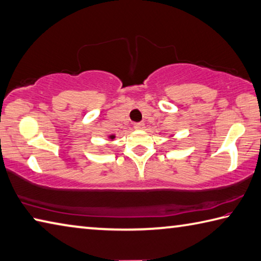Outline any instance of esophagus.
<instances>
[{
    "mask_svg": "<svg viewBox=\"0 0 261 261\" xmlns=\"http://www.w3.org/2000/svg\"><path fill=\"white\" fill-rule=\"evenodd\" d=\"M145 127V123L144 122H139V123H135V129L137 130H141Z\"/></svg>",
    "mask_w": 261,
    "mask_h": 261,
    "instance_id": "1",
    "label": "esophagus"
}]
</instances>
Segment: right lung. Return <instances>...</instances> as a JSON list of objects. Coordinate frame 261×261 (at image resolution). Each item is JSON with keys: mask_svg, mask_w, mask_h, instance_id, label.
Returning a JSON list of instances; mask_svg holds the SVG:
<instances>
[{"mask_svg": "<svg viewBox=\"0 0 261 261\" xmlns=\"http://www.w3.org/2000/svg\"><path fill=\"white\" fill-rule=\"evenodd\" d=\"M115 138V136L114 135H112V136H110V139H114Z\"/></svg>", "mask_w": 261, "mask_h": 261, "instance_id": "add662e5", "label": "right lung"}]
</instances>
